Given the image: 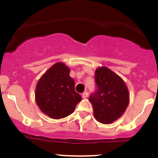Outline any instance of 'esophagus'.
Returning a JSON list of instances; mask_svg holds the SVG:
<instances>
[{
	"label": "esophagus",
	"mask_w": 158,
	"mask_h": 158,
	"mask_svg": "<svg viewBox=\"0 0 158 158\" xmlns=\"http://www.w3.org/2000/svg\"><path fill=\"white\" fill-rule=\"evenodd\" d=\"M88 95H89L88 92H84L83 93H82V98H86L87 97H88Z\"/></svg>",
	"instance_id": "obj_1"
}]
</instances>
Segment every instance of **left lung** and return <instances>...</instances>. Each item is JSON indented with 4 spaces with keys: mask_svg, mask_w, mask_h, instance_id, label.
<instances>
[{
    "mask_svg": "<svg viewBox=\"0 0 158 158\" xmlns=\"http://www.w3.org/2000/svg\"><path fill=\"white\" fill-rule=\"evenodd\" d=\"M96 92L89 97L95 119L102 124H111L125 113L129 104V92L123 79L106 66L95 73Z\"/></svg>",
    "mask_w": 158,
    "mask_h": 158,
    "instance_id": "1",
    "label": "left lung"
}]
</instances>
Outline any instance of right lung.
<instances>
[{
	"label": "right lung",
	"instance_id": "obj_1",
	"mask_svg": "<svg viewBox=\"0 0 158 158\" xmlns=\"http://www.w3.org/2000/svg\"><path fill=\"white\" fill-rule=\"evenodd\" d=\"M69 73V68L59 62L51 66L36 84V105L51 118L60 119L69 115L82 100L81 95L75 91V82Z\"/></svg>",
	"mask_w": 158,
	"mask_h": 158
}]
</instances>
